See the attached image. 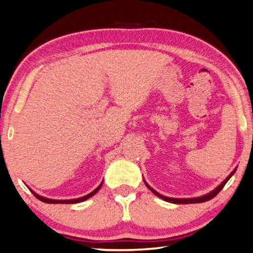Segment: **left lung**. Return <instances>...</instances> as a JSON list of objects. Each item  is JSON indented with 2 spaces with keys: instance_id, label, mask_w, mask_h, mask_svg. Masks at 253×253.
I'll return each mask as SVG.
<instances>
[{
  "instance_id": "1",
  "label": "left lung",
  "mask_w": 253,
  "mask_h": 253,
  "mask_svg": "<svg viewBox=\"0 0 253 253\" xmlns=\"http://www.w3.org/2000/svg\"><path fill=\"white\" fill-rule=\"evenodd\" d=\"M235 170H237V168L234 169L233 171H232L229 176L226 177V179L223 181V183L220 185V186H217L216 188H215L213 192H211V193H209V194H206V195H204V196H201V197H196V198H170V197H167V196H164V195H161V194H159L158 192H156L155 189H152L150 186H149L148 184H146L147 185V187L151 190L152 193L155 194V195H157L158 197H160V198H163V200H165L166 202H169V203H173V204H192V203H203V202H206V201H210V200H212L213 197H215L217 195L218 193L221 192V190L223 189V187H224L225 186V184L227 183V180L230 179V178L232 177V175H233V173L235 172Z\"/></svg>"
}]
</instances>
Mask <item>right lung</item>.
Returning <instances> with one entry per match:
<instances>
[{"label":"right lung","mask_w":253,"mask_h":253,"mask_svg":"<svg viewBox=\"0 0 253 253\" xmlns=\"http://www.w3.org/2000/svg\"><path fill=\"white\" fill-rule=\"evenodd\" d=\"M103 185V183L98 186V187L96 188V189H94L92 193H89L88 195H86V196H83V197H80V198H75V200H65V201H59V200H49V198H45V197H42V196H39L38 194H36L35 192H32V194L33 195H35L37 198H38L39 201H41V202H44V203H48V204H75V203H81V202H83V201H85V200H87V198H89V197H92L93 195H95V194H96L98 190H99V188H101V186Z\"/></svg>","instance_id":"right-lung-1"}]
</instances>
